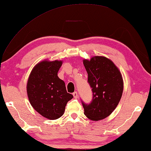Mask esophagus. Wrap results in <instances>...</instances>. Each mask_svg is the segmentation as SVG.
<instances>
[{
  "label": "esophagus",
  "mask_w": 151,
  "mask_h": 151,
  "mask_svg": "<svg viewBox=\"0 0 151 151\" xmlns=\"http://www.w3.org/2000/svg\"><path fill=\"white\" fill-rule=\"evenodd\" d=\"M73 96H74V98H75V99H76V98L78 97V93L76 92V91H75V92H74L73 93Z\"/></svg>",
  "instance_id": "34e87169"
}]
</instances>
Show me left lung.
Returning <instances> with one entry per match:
<instances>
[{"label": "left lung", "mask_w": 151, "mask_h": 151, "mask_svg": "<svg viewBox=\"0 0 151 151\" xmlns=\"http://www.w3.org/2000/svg\"><path fill=\"white\" fill-rule=\"evenodd\" d=\"M83 64L93 92L89 104L82 101L84 114L88 119L98 121L109 116L118 105L123 93L122 76L113 62L106 57L85 59Z\"/></svg>", "instance_id": "8db88e82"}]
</instances>
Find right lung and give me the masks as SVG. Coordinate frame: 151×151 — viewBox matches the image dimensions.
<instances>
[{"label": "right lung", "mask_w": 151, "mask_h": 151, "mask_svg": "<svg viewBox=\"0 0 151 151\" xmlns=\"http://www.w3.org/2000/svg\"><path fill=\"white\" fill-rule=\"evenodd\" d=\"M62 64L61 60L42 61L34 66L27 81L29 101L35 111L48 119L60 118L67 102L73 97L58 76Z\"/></svg>", "instance_id": "obj_1"}]
</instances>
